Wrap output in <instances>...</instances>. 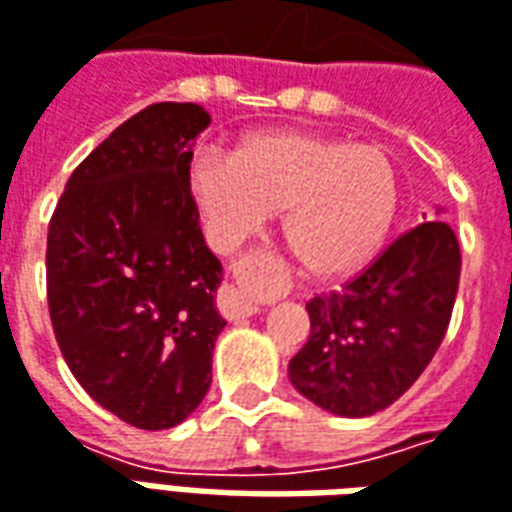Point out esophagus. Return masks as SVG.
<instances>
[{"mask_svg": "<svg viewBox=\"0 0 512 512\" xmlns=\"http://www.w3.org/2000/svg\"><path fill=\"white\" fill-rule=\"evenodd\" d=\"M235 277H238V288L230 285L221 291L219 307L227 318H246L257 313V305L249 299V288H268L280 277V263L271 255H255L241 260L235 266Z\"/></svg>", "mask_w": 512, "mask_h": 512, "instance_id": "34e87169", "label": "esophagus"}]
</instances>
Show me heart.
Masks as SVG:
<instances>
[{"label": "heart", "instance_id": "obj_1", "mask_svg": "<svg viewBox=\"0 0 512 512\" xmlns=\"http://www.w3.org/2000/svg\"><path fill=\"white\" fill-rule=\"evenodd\" d=\"M188 188L221 252L238 249L282 213V241L313 280H338L368 266L399 210V182L377 146L310 130H263L232 157L202 152Z\"/></svg>", "mask_w": 512, "mask_h": 512}]
</instances>
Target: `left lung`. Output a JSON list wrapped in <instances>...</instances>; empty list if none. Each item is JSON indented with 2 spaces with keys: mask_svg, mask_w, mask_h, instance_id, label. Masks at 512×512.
Listing matches in <instances>:
<instances>
[{
  "mask_svg": "<svg viewBox=\"0 0 512 512\" xmlns=\"http://www.w3.org/2000/svg\"><path fill=\"white\" fill-rule=\"evenodd\" d=\"M457 282L455 230L443 219L418 224L346 288L307 302L310 338L288 363V380L335 416L380 413L438 352Z\"/></svg>",
  "mask_w": 512,
  "mask_h": 512,
  "instance_id": "left-lung-1",
  "label": "left lung"
}]
</instances>
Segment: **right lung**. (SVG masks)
<instances>
[{
	"mask_svg": "<svg viewBox=\"0 0 512 512\" xmlns=\"http://www.w3.org/2000/svg\"><path fill=\"white\" fill-rule=\"evenodd\" d=\"M210 113L157 102L82 160L49 221L46 293L60 352L96 405L169 430L202 405L224 330L221 260L188 188Z\"/></svg>",
	"mask_w": 512,
	"mask_h": 512,
	"instance_id": "right-lung-1",
	"label": "right lung"
}]
</instances>
